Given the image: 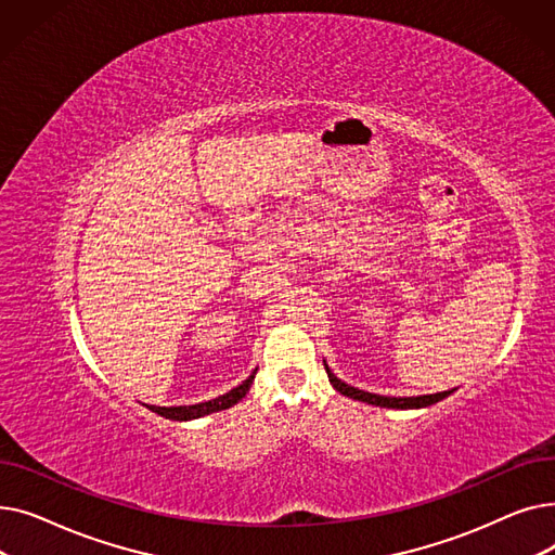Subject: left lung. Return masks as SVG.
Returning a JSON list of instances; mask_svg holds the SVG:
<instances>
[{
  "label": "left lung",
  "mask_w": 555,
  "mask_h": 555,
  "mask_svg": "<svg viewBox=\"0 0 555 555\" xmlns=\"http://www.w3.org/2000/svg\"><path fill=\"white\" fill-rule=\"evenodd\" d=\"M326 366V373H328V380L331 385L335 387V391H339L341 396H348L353 400H360V402H366V404H375V406H387V410H423V406H429V404H436L439 400L448 398L452 391H441V393H429V396H412V398H391V396H380V393H369V391H362V389H356L351 385H346L344 380H339V377L328 369V364L324 362Z\"/></svg>",
  "instance_id": "obj_1"
}]
</instances>
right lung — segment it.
I'll return each mask as SVG.
<instances>
[{
    "label": "right lung",
    "mask_w": 555,
    "mask_h": 555,
    "mask_svg": "<svg viewBox=\"0 0 555 555\" xmlns=\"http://www.w3.org/2000/svg\"><path fill=\"white\" fill-rule=\"evenodd\" d=\"M256 373V371H254ZM254 373L247 377V380L243 385H238L236 389H231L229 393L224 396H218L214 400H207V402H197V404H180V406H157V404H145L149 406L151 412L164 416V418H170V421H195V418H202V416H209L214 412H222V410H229V406H233L236 402H241L251 383H254Z\"/></svg>",
    "instance_id": "1"
}]
</instances>
